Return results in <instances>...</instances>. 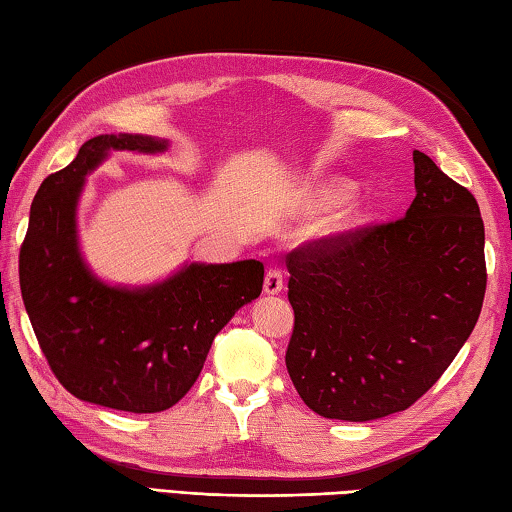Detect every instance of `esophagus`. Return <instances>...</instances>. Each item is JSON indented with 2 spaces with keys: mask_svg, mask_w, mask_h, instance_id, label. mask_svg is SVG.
<instances>
[{
  "mask_svg": "<svg viewBox=\"0 0 512 512\" xmlns=\"http://www.w3.org/2000/svg\"><path fill=\"white\" fill-rule=\"evenodd\" d=\"M284 289V280H282V271L280 268H268L266 277H264V293L266 296H277Z\"/></svg>",
  "mask_w": 512,
  "mask_h": 512,
  "instance_id": "34e87169",
  "label": "esophagus"
}]
</instances>
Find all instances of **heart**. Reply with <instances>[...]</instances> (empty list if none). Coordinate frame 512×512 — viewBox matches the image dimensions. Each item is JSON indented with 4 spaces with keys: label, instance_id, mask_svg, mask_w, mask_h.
Listing matches in <instances>:
<instances>
[{
    "label": "heart",
    "instance_id": "b5f03b06",
    "mask_svg": "<svg viewBox=\"0 0 512 512\" xmlns=\"http://www.w3.org/2000/svg\"><path fill=\"white\" fill-rule=\"evenodd\" d=\"M352 183L350 180H334V183H329L323 192H320L318 203L320 207H336L348 201L352 196ZM363 219V212L359 207H345V210L336 216V221L332 223V230L334 232H341V230H348L350 225H357Z\"/></svg>",
    "mask_w": 512,
    "mask_h": 512
}]
</instances>
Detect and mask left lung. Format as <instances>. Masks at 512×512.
I'll list each match as a JSON object with an SVG mask.
<instances>
[{
    "label": "left lung",
    "mask_w": 512,
    "mask_h": 512,
    "mask_svg": "<svg viewBox=\"0 0 512 512\" xmlns=\"http://www.w3.org/2000/svg\"><path fill=\"white\" fill-rule=\"evenodd\" d=\"M404 219L289 255L287 370L311 411L368 422L409 409L470 339L485 296L476 198L413 151Z\"/></svg>",
    "instance_id": "8db88e82"
}]
</instances>
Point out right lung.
<instances>
[{"label": "right lung", "instance_id": "right-lung-1", "mask_svg": "<svg viewBox=\"0 0 512 512\" xmlns=\"http://www.w3.org/2000/svg\"><path fill=\"white\" fill-rule=\"evenodd\" d=\"M115 151L160 155L169 140L99 135L31 205L20 250V289L51 370L83 402L158 413L183 400L203 370L214 336L259 298L264 264L185 262L151 284H112L85 262L79 203L85 178Z\"/></svg>", "mask_w": 512, "mask_h": 512}]
</instances>
